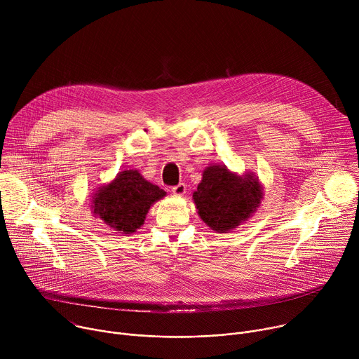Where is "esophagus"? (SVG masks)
Listing matches in <instances>:
<instances>
[{"mask_svg": "<svg viewBox=\"0 0 359 359\" xmlns=\"http://www.w3.org/2000/svg\"><path fill=\"white\" fill-rule=\"evenodd\" d=\"M172 191H173V194H176V196H184V193H186V184H184V183H179V184H176V186L172 187Z\"/></svg>", "mask_w": 359, "mask_h": 359, "instance_id": "esophagus-1", "label": "esophagus"}]
</instances>
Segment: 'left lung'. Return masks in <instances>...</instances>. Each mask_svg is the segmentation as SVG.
<instances>
[{
	"mask_svg": "<svg viewBox=\"0 0 359 359\" xmlns=\"http://www.w3.org/2000/svg\"><path fill=\"white\" fill-rule=\"evenodd\" d=\"M263 187L254 173L238 176L224 165L204 169L193 193L200 219L217 233H229L259 209Z\"/></svg>",
	"mask_w": 359,
	"mask_h": 359,
	"instance_id": "1",
	"label": "left lung"
}]
</instances>
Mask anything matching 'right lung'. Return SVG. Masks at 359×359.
Wrapping results in <instances>:
<instances>
[{"instance_id":"obj_1","label":"right lung","mask_w":359,"mask_h":359,"mask_svg":"<svg viewBox=\"0 0 359 359\" xmlns=\"http://www.w3.org/2000/svg\"><path fill=\"white\" fill-rule=\"evenodd\" d=\"M166 191L144 180L137 170H123L107 186L93 194V215L109 227L132 234L143 226L146 215L155 201L163 198Z\"/></svg>"}]
</instances>
